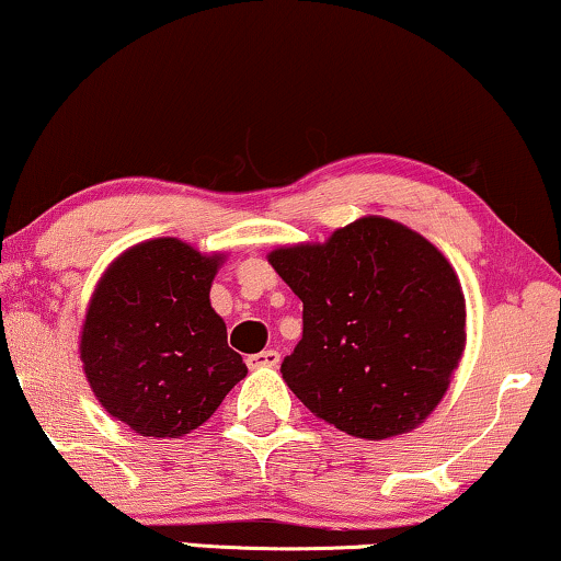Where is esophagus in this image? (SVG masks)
<instances>
[{"label":"esophagus","mask_w":561,"mask_h":561,"mask_svg":"<svg viewBox=\"0 0 561 561\" xmlns=\"http://www.w3.org/2000/svg\"><path fill=\"white\" fill-rule=\"evenodd\" d=\"M278 363H280L278 350H263L248 359L250 367H278Z\"/></svg>","instance_id":"34e87169"}]
</instances>
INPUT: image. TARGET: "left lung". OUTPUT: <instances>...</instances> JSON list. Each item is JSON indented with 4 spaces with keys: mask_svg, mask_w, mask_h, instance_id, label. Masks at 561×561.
<instances>
[{
    "mask_svg": "<svg viewBox=\"0 0 561 561\" xmlns=\"http://www.w3.org/2000/svg\"><path fill=\"white\" fill-rule=\"evenodd\" d=\"M267 263L304 301V336L280 365L298 401L367 442L424 424L467 342L449 260L401 221L359 217Z\"/></svg>",
    "mask_w": 561,
    "mask_h": 561,
    "instance_id": "obj_1",
    "label": "left lung"
}]
</instances>
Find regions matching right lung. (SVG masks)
<instances>
[{"instance_id":"add662e5","label":"right lung","mask_w":561,"mask_h":561,"mask_svg":"<svg viewBox=\"0 0 561 561\" xmlns=\"http://www.w3.org/2000/svg\"><path fill=\"white\" fill-rule=\"evenodd\" d=\"M221 263V252L156 237L122 252L91 294L83 373L104 411L140 436L194 432L248 375L209 301Z\"/></svg>"}]
</instances>
